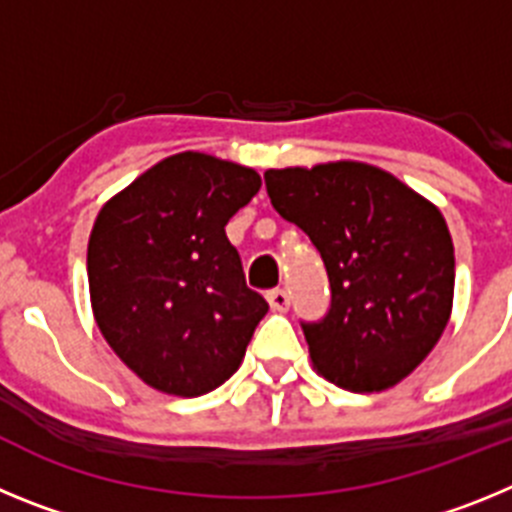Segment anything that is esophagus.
Here are the masks:
<instances>
[{
    "label": "esophagus",
    "instance_id": "34e87169",
    "mask_svg": "<svg viewBox=\"0 0 512 512\" xmlns=\"http://www.w3.org/2000/svg\"><path fill=\"white\" fill-rule=\"evenodd\" d=\"M266 300H269L271 310H277V312H284L289 307L287 289H271L269 295H266Z\"/></svg>",
    "mask_w": 512,
    "mask_h": 512
}]
</instances>
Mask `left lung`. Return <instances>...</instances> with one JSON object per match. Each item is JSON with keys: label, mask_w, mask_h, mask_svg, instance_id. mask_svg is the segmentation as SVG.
<instances>
[{"label": "left lung", "mask_w": 512, "mask_h": 512, "mask_svg": "<svg viewBox=\"0 0 512 512\" xmlns=\"http://www.w3.org/2000/svg\"><path fill=\"white\" fill-rule=\"evenodd\" d=\"M274 210L310 235L330 310L302 323L312 369L351 392H382L431 354L454 305V243L441 210L361 161L264 174Z\"/></svg>", "instance_id": "left-lung-1"}]
</instances>
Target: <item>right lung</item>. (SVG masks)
I'll return each instance as SVG.
<instances>
[{
	"instance_id": "1",
	"label": "right lung",
	"mask_w": 512,
	"mask_h": 512,
	"mask_svg": "<svg viewBox=\"0 0 512 512\" xmlns=\"http://www.w3.org/2000/svg\"><path fill=\"white\" fill-rule=\"evenodd\" d=\"M259 189L248 166L184 151L99 210L87 248L94 320L153 390L200 397L241 366L269 305L246 287L225 225Z\"/></svg>"
}]
</instances>
